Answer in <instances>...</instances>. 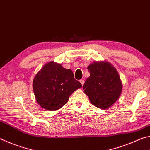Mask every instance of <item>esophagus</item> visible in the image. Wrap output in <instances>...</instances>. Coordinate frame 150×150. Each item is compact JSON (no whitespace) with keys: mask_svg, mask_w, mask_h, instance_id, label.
Returning a JSON list of instances; mask_svg holds the SVG:
<instances>
[{"mask_svg":"<svg viewBox=\"0 0 150 150\" xmlns=\"http://www.w3.org/2000/svg\"><path fill=\"white\" fill-rule=\"evenodd\" d=\"M80 82H81V85H84L85 81H84V80H83V79H81V80H80Z\"/></svg>","mask_w":150,"mask_h":150,"instance_id":"34e87169","label":"esophagus"}]
</instances>
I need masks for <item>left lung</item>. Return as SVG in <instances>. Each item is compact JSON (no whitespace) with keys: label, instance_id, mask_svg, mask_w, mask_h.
I'll return each instance as SVG.
<instances>
[{"label":"left lung","instance_id":"1","mask_svg":"<svg viewBox=\"0 0 150 150\" xmlns=\"http://www.w3.org/2000/svg\"><path fill=\"white\" fill-rule=\"evenodd\" d=\"M87 69L90 76L83 87L84 93L94 106L108 108L118 99L122 89L118 71L107 62H94Z\"/></svg>","mask_w":150,"mask_h":150}]
</instances>
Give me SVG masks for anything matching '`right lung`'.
Wrapping results in <instances>:
<instances>
[{"instance_id": "obj_1", "label": "right lung", "mask_w": 150, "mask_h": 150, "mask_svg": "<svg viewBox=\"0 0 150 150\" xmlns=\"http://www.w3.org/2000/svg\"><path fill=\"white\" fill-rule=\"evenodd\" d=\"M81 87L82 85L74 78L71 70L65 69L54 62L46 63L33 80V90L37 103L50 111L64 106L70 95Z\"/></svg>"}]
</instances>
